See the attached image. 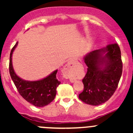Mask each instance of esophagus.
I'll list each match as a JSON object with an SVG mask.
<instances>
[{"label":"esophagus","mask_w":133,"mask_h":133,"mask_svg":"<svg viewBox=\"0 0 133 133\" xmlns=\"http://www.w3.org/2000/svg\"><path fill=\"white\" fill-rule=\"evenodd\" d=\"M64 75L65 77L69 78H70V80L73 82L74 80V78H73V73H74V69H73V66L72 64L71 63H68L65 68H64Z\"/></svg>","instance_id":"1"}]
</instances>
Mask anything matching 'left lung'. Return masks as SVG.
Wrapping results in <instances>:
<instances>
[{"label": "left lung", "mask_w": 133, "mask_h": 133, "mask_svg": "<svg viewBox=\"0 0 133 133\" xmlns=\"http://www.w3.org/2000/svg\"><path fill=\"white\" fill-rule=\"evenodd\" d=\"M84 62L88 71L82 79L84 90L79 94V98L89 105L104 104L115 92L122 73L120 47L117 43L109 44L87 55Z\"/></svg>", "instance_id": "obj_1"}]
</instances>
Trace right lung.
<instances>
[{
  "instance_id": "1",
  "label": "right lung",
  "mask_w": 133,
  "mask_h": 133,
  "mask_svg": "<svg viewBox=\"0 0 133 133\" xmlns=\"http://www.w3.org/2000/svg\"><path fill=\"white\" fill-rule=\"evenodd\" d=\"M17 44L18 42L16 43L11 51L9 64V74L17 91L26 101L35 106L44 107L48 105L55 98L57 88L60 84L57 78V70L45 78L38 81L29 82L21 79L15 73L11 62L12 53Z\"/></svg>"
}]
</instances>
